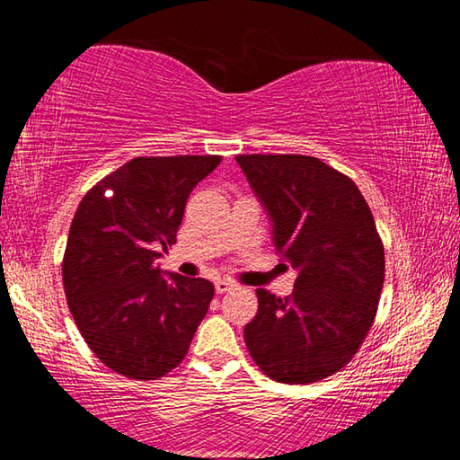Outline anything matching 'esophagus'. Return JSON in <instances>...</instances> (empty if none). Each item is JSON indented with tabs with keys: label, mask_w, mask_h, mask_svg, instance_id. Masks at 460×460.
Returning <instances> with one entry per match:
<instances>
[{
	"label": "esophagus",
	"mask_w": 460,
	"mask_h": 460,
	"mask_svg": "<svg viewBox=\"0 0 460 460\" xmlns=\"http://www.w3.org/2000/svg\"><path fill=\"white\" fill-rule=\"evenodd\" d=\"M233 286H235V284L229 282V279H217L215 290H217V294H225V292H229Z\"/></svg>",
	"instance_id": "esophagus-1"
}]
</instances>
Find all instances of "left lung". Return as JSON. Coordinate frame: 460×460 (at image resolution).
I'll return each mask as SVG.
<instances>
[{
  "mask_svg": "<svg viewBox=\"0 0 460 460\" xmlns=\"http://www.w3.org/2000/svg\"><path fill=\"white\" fill-rule=\"evenodd\" d=\"M235 160L270 217L276 252L298 271L286 298L260 288L245 345L268 377L313 384L353 359L376 318L385 271L376 221L351 178L313 155Z\"/></svg>",
  "mask_w": 460,
  "mask_h": 460,
  "instance_id": "1",
  "label": "left lung"
}]
</instances>
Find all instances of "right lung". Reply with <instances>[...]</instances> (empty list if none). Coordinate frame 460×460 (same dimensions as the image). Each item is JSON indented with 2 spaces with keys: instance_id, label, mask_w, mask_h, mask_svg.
I'll return each instance as SVG.
<instances>
[{
  "instance_id": "obj_1",
  "label": "right lung",
  "mask_w": 460,
  "mask_h": 460,
  "mask_svg": "<svg viewBox=\"0 0 460 460\" xmlns=\"http://www.w3.org/2000/svg\"><path fill=\"white\" fill-rule=\"evenodd\" d=\"M219 162L221 155L134 158L76 208L62 260L68 308L91 351L121 376H166L207 314L215 286L164 274L155 260L176 243L189 194Z\"/></svg>"
}]
</instances>
